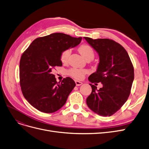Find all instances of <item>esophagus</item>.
I'll return each instance as SVG.
<instances>
[{
  "label": "esophagus",
  "mask_w": 149,
  "mask_h": 149,
  "mask_svg": "<svg viewBox=\"0 0 149 149\" xmlns=\"http://www.w3.org/2000/svg\"><path fill=\"white\" fill-rule=\"evenodd\" d=\"M75 83H76V85L77 86H81V85L82 84V82L79 81H77V80L75 81Z\"/></svg>",
  "instance_id": "1"
}]
</instances>
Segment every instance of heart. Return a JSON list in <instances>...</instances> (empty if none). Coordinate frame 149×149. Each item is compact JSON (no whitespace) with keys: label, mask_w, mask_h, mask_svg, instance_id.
<instances>
[{"label":"heart","mask_w":149,"mask_h":149,"mask_svg":"<svg viewBox=\"0 0 149 149\" xmlns=\"http://www.w3.org/2000/svg\"><path fill=\"white\" fill-rule=\"evenodd\" d=\"M78 50L81 54L84 57L86 60L90 59L92 60L94 58L95 52L92 47L87 44H82L78 48ZM71 54V49L67 48L63 51L61 54V61L63 63H66ZM87 73V71L86 69L82 68H72L67 71V74L70 76L76 79H81L84 78V75Z\"/></svg>","instance_id":"heart-1"}]
</instances>
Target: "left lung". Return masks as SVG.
<instances>
[{
  "instance_id": "obj_1",
  "label": "left lung",
  "mask_w": 149,
  "mask_h": 149,
  "mask_svg": "<svg viewBox=\"0 0 149 149\" xmlns=\"http://www.w3.org/2000/svg\"><path fill=\"white\" fill-rule=\"evenodd\" d=\"M97 52L100 62L97 71L88 77L92 83L101 82L99 90L90 84L92 92L88 107L102 116H111L127 102L134 80V68L127 51L119 43L108 38L84 37Z\"/></svg>"
}]
</instances>
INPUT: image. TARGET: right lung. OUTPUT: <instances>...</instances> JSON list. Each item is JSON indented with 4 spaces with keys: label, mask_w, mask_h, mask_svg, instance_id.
<instances>
[{
    "label": "right lung",
    "mask_w": 149,
    "mask_h": 149,
    "mask_svg": "<svg viewBox=\"0 0 149 149\" xmlns=\"http://www.w3.org/2000/svg\"><path fill=\"white\" fill-rule=\"evenodd\" d=\"M82 38L54 33L34 40L21 56L20 86L24 97L35 108L45 113L58 111L76 86L69 77L57 82L53 69L62 66L63 51L78 45Z\"/></svg>",
    "instance_id": "add662e5"
}]
</instances>
